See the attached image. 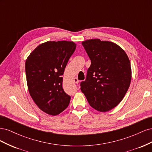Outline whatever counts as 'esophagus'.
I'll use <instances>...</instances> for the list:
<instances>
[{
  "mask_svg": "<svg viewBox=\"0 0 152 152\" xmlns=\"http://www.w3.org/2000/svg\"><path fill=\"white\" fill-rule=\"evenodd\" d=\"M73 82H74L75 83V84H78L79 83V80H78V79H77V77H75L74 79H73Z\"/></svg>",
  "mask_w": 152,
  "mask_h": 152,
  "instance_id": "esophagus-1",
  "label": "esophagus"
}]
</instances>
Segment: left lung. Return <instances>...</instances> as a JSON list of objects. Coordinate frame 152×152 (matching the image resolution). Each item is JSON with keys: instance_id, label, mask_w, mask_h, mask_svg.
<instances>
[{"instance_id": "obj_1", "label": "left lung", "mask_w": 152, "mask_h": 152, "mask_svg": "<svg viewBox=\"0 0 152 152\" xmlns=\"http://www.w3.org/2000/svg\"><path fill=\"white\" fill-rule=\"evenodd\" d=\"M76 46L70 41H48L37 47L26 60L31 97L41 110L50 115H59L70 103L71 98L63 89L61 76Z\"/></svg>"}]
</instances>
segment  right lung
<instances>
[{"label":"right lung","mask_w":152,"mask_h":152,"mask_svg":"<svg viewBox=\"0 0 152 152\" xmlns=\"http://www.w3.org/2000/svg\"><path fill=\"white\" fill-rule=\"evenodd\" d=\"M91 61L80 89L91 107L106 112L121 103L131 80V67L126 52L110 41L89 39L82 43Z\"/></svg>","instance_id":"add662e5"}]
</instances>
